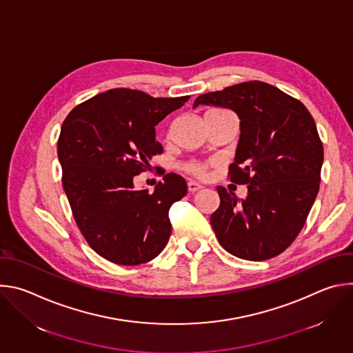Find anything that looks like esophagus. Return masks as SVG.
Here are the masks:
<instances>
[{
  "label": "esophagus",
  "mask_w": 353,
  "mask_h": 353,
  "mask_svg": "<svg viewBox=\"0 0 353 353\" xmlns=\"http://www.w3.org/2000/svg\"><path fill=\"white\" fill-rule=\"evenodd\" d=\"M187 187H188V191L190 192H196V191H199L201 188H203V185H201L199 183H196V181H188L187 183Z\"/></svg>",
  "instance_id": "esophagus-1"
}]
</instances>
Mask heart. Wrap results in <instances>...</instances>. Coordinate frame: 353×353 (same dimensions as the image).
I'll return each instance as SVG.
<instances>
[{
  "label": "heart",
  "instance_id": "heart-1",
  "mask_svg": "<svg viewBox=\"0 0 353 353\" xmlns=\"http://www.w3.org/2000/svg\"><path fill=\"white\" fill-rule=\"evenodd\" d=\"M219 112H225V110H219ZM184 169L196 177H204L207 172V166L203 163H188L184 166Z\"/></svg>",
  "mask_w": 353,
  "mask_h": 353
}]
</instances>
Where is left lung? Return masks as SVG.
Returning a JSON list of instances; mask_svg holds the SVG:
<instances>
[{
  "mask_svg": "<svg viewBox=\"0 0 353 353\" xmlns=\"http://www.w3.org/2000/svg\"><path fill=\"white\" fill-rule=\"evenodd\" d=\"M199 105L233 110L240 138L230 181L247 184L240 199L216 187L221 205L211 225L228 253L250 261L281 254L303 228L320 188L324 161L316 123L297 99L281 89L250 81L204 93Z\"/></svg>",
  "mask_w": 353,
  "mask_h": 353,
  "instance_id": "1",
  "label": "left lung"
}]
</instances>
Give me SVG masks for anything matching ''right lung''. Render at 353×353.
<instances>
[{
    "label": "right lung",
    "mask_w": 353,
    "mask_h": 353,
    "mask_svg": "<svg viewBox=\"0 0 353 353\" xmlns=\"http://www.w3.org/2000/svg\"><path fill=\"white\" fill-rule=\"evenodd\" d=\"M188 99L119 88L88 99L63 123L57 154L75 222L96 253L114 264L148 263L169 241V210L187 194L185 180L168 173L149 192L134 187V176L163 152L155 125Z\"/></svg>",
    "instance_id": "right-lung-1"
}]
</instances>
